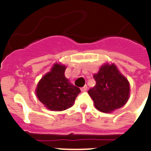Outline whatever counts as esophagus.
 Segmentation results:
<instances>
[{"instance_id": "34e87169", "label": "esophagus", "mask_w": 151, "mask_h": 151, "mask_svg": "<svg viewBox=\"0 0 151 151\" xmlns=\"http://www.w3.org/2000/svg\"><path fill=\"white\" fill-rule=\"evenodd\" d=\"M87 89H88L87 85H85L84 87H82V88H81V91H87Z\"/></svg>"}]
</instances>
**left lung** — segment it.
Here are the masks:
<instances>
[{
	"label": "left lung",
	"mask_w": 151,
	"mask_h": 151,
	"mask_svg": "<svg viewBox=\"0 0 151 151\" xmlns=\"http://www.w3.org/2000/svg\"><path fill=\"white\" fill-rule=\"evenodd\" d=\"M96 85L89 89V95L97 110L111 113L122 107L129 97V83L115 65L106 64L94 75Z\"/></svg>",
	"instance_id": "8db88e82"
}]
</instances>
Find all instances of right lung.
Returning <instances> with one entry per match:
<instances>
[{"label": "right lung", "instance_id": "add662e5", "mask_svg": "<svg viewBox=\"0 0 151 151\" xmlns=\"http://www.w3.org/2000/svg\"><path fill=\"white\" fill-rule=\"evenodd\" d=\"M65 69L64 66L55 64L51 71L41 78L36 88L39 101L50 110L62 111L71 107L81 92L65 77Z\"/></svg>", "mask_w": 151, "mask_h": 151}]
</instances>
